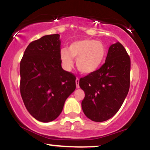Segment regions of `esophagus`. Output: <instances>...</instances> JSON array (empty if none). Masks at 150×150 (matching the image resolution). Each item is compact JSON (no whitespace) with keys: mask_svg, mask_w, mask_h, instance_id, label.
<instances>
[{"mask_svg":"<svg viewBox=\"0 0 150 150\" xmlns=\"http://www.w3.org/2000/svg\"><path fill=\"white\" fill-rule=\"evenodd\" d=\"M79 82H80V80H79V78H76V80H75V82H76V87L77 88H79L80 87V85H79Z\"/></svg>","mask_w":150,"mask_h":150,"instance_id":"esophagus-1","label":"esophagus"}]
</instances>
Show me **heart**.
Listing matches in <instances>:
<instances>
[{"instance_id": "obj_1", "label": "heart", "mask_w": 150, "mask_h": 150, "mask_svg": "<svg viewBox=\"0 0 150 150\" xmlns=\"http://www.w3.org/2000/svg\"><path fill=\"white\" fill-rule=\"evenodd\" d=\"M106 49L102 43L93 39H82L72 43L68 50L61 51L63 66L70 70L73 66V58L76 59L77 69L82 73L89 75L99 69L104 61Z\"/></svg>"}]
</instances>
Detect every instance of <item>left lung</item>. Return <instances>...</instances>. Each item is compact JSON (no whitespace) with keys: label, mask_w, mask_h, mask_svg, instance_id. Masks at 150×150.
Wrapping results in <instances>:
<instances>
[{"label":"left lung","mask_w":150,"mask_h":150,"mask_svg":"<svg viewBox=\"0 0 150 150\" xmlns=\"http://www.w3.org/2000/svg\"><path fill=\"white\" fill-rule=\"evenodd\" d=\"M130 58L119 42L108 49L99 69L80 79L85 92L82 108L85 116L95 122L107 120L121 107L130 88Z\"/></svg>","instance_id":"left-lung-1"}]
</instances>
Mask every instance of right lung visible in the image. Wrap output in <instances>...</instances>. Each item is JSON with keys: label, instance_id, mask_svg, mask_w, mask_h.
<instances>
[{"label": "right lung", "instance_id": "1", "mask_svg": "<svg viewBox=\"0 0 150 150\" xmlns=\"http://www.w3.org/2000/svg\"><path fill=\"white\" fill-rule=\"evenodd\" d=\"M59 34L33 41L20 65V94L29 113L41 122L61 114L65 101L76 88L75 75L61 67Z\"/></svg>", "mask_w": 150, "mask_h": 150}]
</instances>
